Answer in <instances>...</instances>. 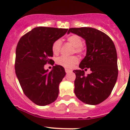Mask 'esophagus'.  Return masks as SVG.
<instances>
[{
	"label": "esophagus",
	"instance_id": "1",
	"mask_svg": "<svg viewBox=\"0 0 130 130\" xmlns=\"http://www.w3.org/2000/svg\"><path fill=\"white\" fill-rule=\"evenodd\" d=\"M65 71H66V73H71V72H72V71L70 70H68V69H65Z\"/></svg>",
	"mask_w": 130,
	"mask_h": 130
}]
</instances>
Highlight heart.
I'll list each match as a JSON object with an SVG mask.
<instances>
[{"label":"heart","instance_id":"b5f03b06","mask_svg":"<svg viewBox=\"0 0 130 130\" xmlns=\"http://www.w3.org/2000/svg\"><path fill=\"white\" fill-rule=\"evenodd\" d=\"M68 42L75 47V53L82 52L83 40L80 36L77 35H72L68 38ZM61 41L60 40H56L52 45V51L54 54H58L61 49ZM78 62V58L76 57H65L62 56L57 58V63L66 68L70 69L73 67L75 64Z\"/></svg>","mask_w":130,"mask_h":130}]
</instances>
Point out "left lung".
<instances>
[{"label":"left lung","mask_w":130,"mask_h":130,"mask_svg":"<svg viewBox=\"0 0 130 130\" xmlns=\"http://www.w3.org/2000/svg\"><path fill=\"white\" fill-rule=\"evenodd\" d=\"M85 40L87 53L75 70L74 92L79 100L89 105H97L107 98L118 77L117 54L115 46L107 34L90 27L71 28L68 31ZM91 73L84 75L85 69Z\"/></svg>","instance_id":"left-lung-1"}]
</instances>
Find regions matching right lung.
<instances>
[{"mask_svg": "<svg viewBox=\"0 0 130 130\" xmlns=\"http://www.w3.org/2000/svg\"><path fill=\"white\" fill-rule=\"evenodd\" d=\"M67 31L66 28L37 26L18 42L15 63L16 76L26 97L36 105L45 106L58 97L59 84L66 75L65 70L55 64L49 72L45 70L44 65L52 64L49 58L53 55V44Z\"/></svg>", "mask_w": 130, "mask_h": 130, "instance_id": "obj_1", "label": "right lung"}]
</instances>
